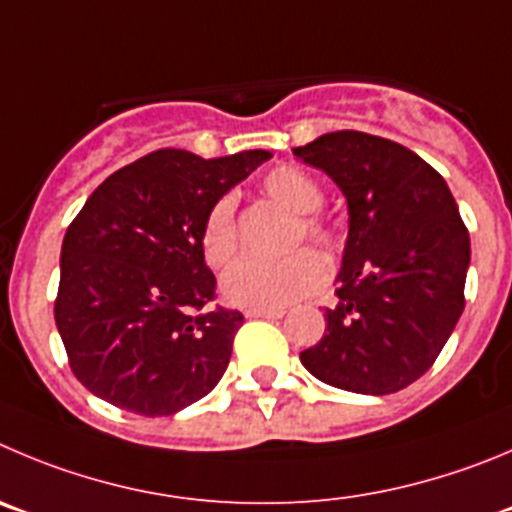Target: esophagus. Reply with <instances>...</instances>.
Here are the masks:
<instances>
[{
  "mask_svg": "<svg viewBox=\"0 0 512 512\" xmlns=\"http://www.w3.org/2000/svg\"><path fill=\"white\" fill-rule=\"evenodd\" d=\"M247 318H272V321H278L283 318L285 310L283 308H255V310H247Z\"/></svg>",
  "mask_w": 512,
  "mask_h": 512,
  "instance_id": "obj_1",
  "label": "esophagus"
}]
</instances>
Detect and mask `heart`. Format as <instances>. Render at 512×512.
I'll list each match as a JSON object with an SVG mask.
<instances>
[{"instance_id": "b5f03b06", "label": "heart", "mask_w": 512, "mask_h": 512, "mask_svg": "<svg viewBox=\"0 0 512 512\" xmlns=\"http://www.w3.org/2000/svg\"><path fill=\"white\" fill-rule=\"evenodd\" d=\"M262 189L270 199L300 214L293 242L305 237L323 252L336 247V229L326 217L318 214L323 204L321 186L313 176L295 166H275L262 176ZM199 250L204 262L214 270H222L240 252V237L234 224V199L229 194L219 197L204 214L199 227ZM328 267L313 250H295L280 260H245L224 275L222 293L232 305L240 308H283L305 295L315 293L326 283Z\"/></svg>"}]
</instances>
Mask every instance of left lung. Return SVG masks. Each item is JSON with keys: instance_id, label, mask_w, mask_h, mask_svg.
Returning a JSON list of instances; mask_svg holds the SVG:
<instances>
[{"instance_id": "left-lung-1", "label": "left lung", "mask_w": 512, "mask_h": 512, "mask_svg": "<svg viewBox=\"0 0 512 512\" xmlns=\"http://www.w3.org/2000/svg\"><path fill=\"white\" fill-rule=\"evenodd\" d=\"M348 202L338 303L300 353L336 389L394 394L437 361L465 310L470 234L450 186L401 143L336 131L295 148Z\"/></svg>"}]
</instances>
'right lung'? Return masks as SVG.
<instances>
[{
  "mask_svg": "<svg viewBox=\"0 0 512 512\" xmlns=\"http://www.w3.org/2000/svg\"><path fill=\"white\" fill-rule=\"evenodd\" d=\"M270 151L159 148L111 174L70 222L55 323L75 379L126 412L169 417L217 386L245 323L212 305L199 227Z\"/></svg>",
  "mask_w": 512,
  "mask_h": 512,
  "instance_id": "add662e5",
  "label": "right lung"
}]
</instances>
